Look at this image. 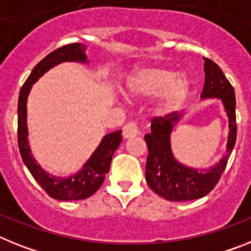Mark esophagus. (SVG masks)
I'll return each mask as SVG.
<instances>
[{"instance_id":"34e87169","label":"esophagus","mask_w":251,"mask_h":251,"mask_svg":"<svg viewBox=\"0 0 251 251\" xmlns=\"http://www.w3.org/2000/svg\"><path fill=\"white\" fill-rule=\"evenodd\" d=\"M138 133H140L138 126H137L136 123H133V122L126 124L123 127V132H122L123 138H126V140H128V138H133V137L138 136Z\"/></svg>"}]
</instances>
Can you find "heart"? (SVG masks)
<instances>
[{"instance_id": "1", "label": "heart", "mask_w": 251, "mask_h": 251, "mask_svg": "<svg viewBox=\"0 0 251 251\" xmlns=\"http://www.w3.org/2000/svg\"><path fill=\"white\" fill-rule=\"evenodd\" d=\"M192 90V82L187 76H177L168 68L150 67L134 71L128 77L127 91L132 96L157 95L156 109L169 113L179 108Z\"/></svg>"}]
</instances>
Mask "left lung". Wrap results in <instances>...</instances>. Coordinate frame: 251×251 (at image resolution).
<instances>
[{"label": "left lung", "instance_id": "left-lung-1", "mask_svg": "<svg viewBox=\"0 0 251 251\" xmlns=\"http://www.w3.org/2000/svg\"><path fill=\"white\" fill-rule=\"evenodd\" d=\"M204 86L201 98H217L224 102L228 117V141L226 155L208 170L188 168L176 161L171 152L170 134L181 115L176 111L151 121V132L145 136L149 149L146 162V181L156 194L171 202L192 201L207 196L224 173L228 157L236 142V100L233 87L222 70L208 58H204Z\"/></svg>", "mask_w": 251, "mask_h": 251}]
</instances>
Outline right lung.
Returning <instances> with one entry per match:
<instances>
[{"label": "right lung", "instance_id": "obj_1", "mask_svg": "<svg viewBox=\"0 0 251 251\" xmlns=\"http://www.w3.org/2000/svg\"><path fill=\"white\" fill-rule=\"evenodd\" d=\"M85 49H86V46L80 43H74V44H67L49 53L34 67L30 76L21 87L20 95H19L18 141L23 161L26 165V168L29 169L34 179L46 190L47 194L58 201H78V199H86L90 196H93L94 193L101 187L105 175L109 173L114 151L122 142V130H117V132L104 136L98 149L87 160L86 164L83 165L82 169L68 177L53 176V175L50 176L36 164L31 155L29 142H27L26 126V101L31 86L49 68L54 67L62 62L86 63Z\"/></svg>", "mask_w": 251, "mask_h": 251}]
</instances>
